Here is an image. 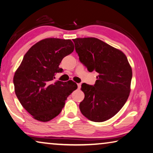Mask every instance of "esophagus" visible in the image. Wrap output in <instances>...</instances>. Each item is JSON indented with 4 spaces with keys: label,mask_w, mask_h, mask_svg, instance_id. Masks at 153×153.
Here are the masks:
<instances>
[{
    "label": "esophagus",
    "mask_w": 153,
    "mask_h": 153,
    "mask_svg": "<svg viewBox=\"0 0 153 153\" xmlns=\"http://www.w3.org/2000/svg\"><path fill=\"white\" fill-rule=\"evenodd\" d=\"M77 85H78V89H81V83H78L77 84Z\"/></svg>",
    "instance_id": "1"
}]
</instances>
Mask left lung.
I'll return each mask as SVG.
<instances>
[{"label":"left lung","instance_id":"8db88e82","mask_svg":"<svg viewBox=\"0 0 153 153\" xmlns=\"http://www.w3.org/2000/svg\"><path fill=\"white\" fill-rule=\"evenodd\" d=\"M81 62L89 72L99 73L94 85L83 83L82 114L91 121L102 122L114 117L126 102L130 92L132 68L121 50L95 37L73 39Z\"/></svg>","mask_w":153,"mask_h":153}]
</instances>
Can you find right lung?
<instances>
[{
    "label": "right lung",
    "mask_w": 153,
    "mask_h": 153,
    "mask_svg": "<svg viewBox=\"0 0 153 153\" xmlns=\"http://www.w3.org/2000/svg\"><path fill=\"white\" fill-rule=\"evenodd\" d=\"M71 39L46 38L31 47L16 71L13 83L19 101L34 119L48 122L56 117L65 101L77 89L72 81L53 82L59 65L74 51Z\"/></svg>",
    "instance_id": "add662e5"
}]
</instances>
